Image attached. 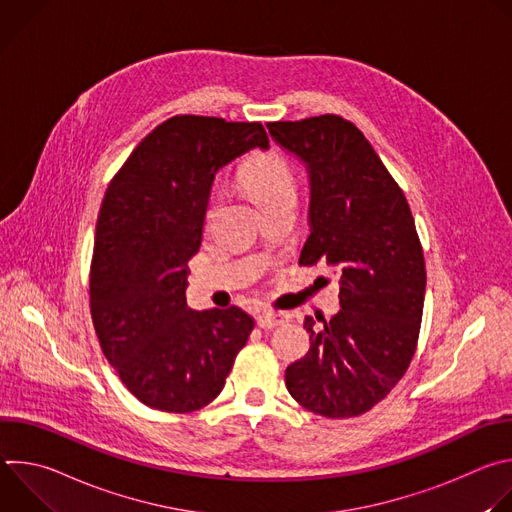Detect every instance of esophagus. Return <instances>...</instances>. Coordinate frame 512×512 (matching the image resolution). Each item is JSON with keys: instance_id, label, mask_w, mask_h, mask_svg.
<instances>
[{"instance_id": "1", "label": "esophagus", "mask_w": 512, "mask_h": 512, "mask_svg": "<svg viewBox=\"0 0 512 512\" xmlns=\"http://www.w3.org/2000/svg\"><path fill=\"white\" fill-rule=\"evenodd\" d=\"M287 318L283 314H277V312H261L257 316V324L259 328L263 330H269V328H275V326H281Z\"/></svg>"}]
</instances>
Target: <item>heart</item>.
Here are the masks:
<instances>
[{
	"mask_svg": "<svg viewBox=\"0 0 512 512\" xmlns=\"http://www.w3.org/2000/svg\"><path fill=\"white\" fill-rule=\"evenodd\" d=\"M239 182L261 212L296 200L298 196L294 170L275 152H263L247 160L239 172ZM214 204L216 194L210 196L208 212H212Z\"/></svg>",
	"mask_w": 512,
	"mask_h": 512,
	"instance_id": "b5f03b06",
	"label": "heart"
}]
</instances>
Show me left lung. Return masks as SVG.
Here are the masks:
<instances>
[{
  "label": "left lung",
  "instance_id": "8db88e82",
  "mask_svg": "<svg viewBox=\"0 0 512 512\" xmlns=\"http://www.w3.org/2000/svg\"><path fill=\"white\" fill-rule=\"evenodd\" d=\"M310 174V237L300 265L340 275V312L285 371L289 395L322 417H356L383 401L415 354L425 261L407 198L369 139L340 115L267 123Z\"/></svg>",
  "mask_w": 512,
  "mask_h": 512
}]
</instances>
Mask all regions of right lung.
I'll return each instance as SVG.
<instances>
[{
    "label": "right lung",
    "mask_w": 512,
    "mask_h": 512,
    "mask_svg": "<svg viewBox=\"0 0 512 512\" xmlns=\"http://www.w3.org/2000/svg\"><path fill=\"white\" fill-rule=\"evenodd\" d=\"M253 148H269L257 121L176 115L141 139L105 192L91 316L121 383L152 409L190 413L214 401L255 326L237 306L186 304L214 174Z\"/></svg>",
    "instance_id": "add662e5"
}]
</instances>
